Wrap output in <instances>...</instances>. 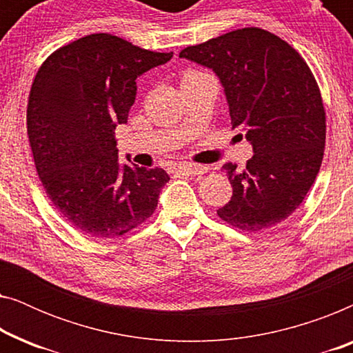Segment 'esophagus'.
<instances>
[{
  "label": "esophagus",
  "mask_w": 353,
  "mask_h": 353,
  "mask_svg": "<svg viewBox=\"0 0 353 353\" xmlns=\"http://www.w3.org/2000/svg\"><path fill=\"white\" fill-rule=\"evenodd\" d=\"M173 172L175 173H183V175L188 176H197V175H204L207 172L205 165H192V163H186V165H176L173 167Z\"/></svg>",
  "instance_id": "esophagus-1"
}]
</instances>
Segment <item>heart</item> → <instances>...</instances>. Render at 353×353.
<instances>
[{"label":"heart","mask_w":353,"mask_h":353,"mask_svg":"<svg viewBox=\"0 0 353 353\" xmlns=\"http://www.w3.org/2000/svg\"><path fill=\"white\" fill-rule=\"evenodd\" d=\"M197 70H186L185 74H183V77H186V75H192V74H196Z\"/></svg>","instance_id":"obj_1"}]
</instances>
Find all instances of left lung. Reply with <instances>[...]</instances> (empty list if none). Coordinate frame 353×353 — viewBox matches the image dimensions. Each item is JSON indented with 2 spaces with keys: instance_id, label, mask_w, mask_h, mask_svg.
<instances>
[{
  "instance_id": "left-lung-1",
  "label": "left lung",
  "mask_w": 353,
  "mask_h": 353,
  "mask_svg": "<svg viewBox=\"0 0 353 353\" xmlns=\"http://www.w3.org/2000/svg\"><path fill=\"white\" fill-rule=\"evenodd\" d=\"M209 67L225 88L233 128L245 132L254 156L243 172L225 163L233 196L216 210L234 228L259 233L286 220L320 172L326 112L310 67L291 45L248 27L181 50Z\"/></svg>"
}]
</instances>
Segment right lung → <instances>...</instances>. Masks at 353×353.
I'll use <instances>...</instances> for the list:
<instances>
[{"label":"right lung","instance_id":"1","mask_svg":"<svg viewBox=\"0 0 353 353\" xmlns=\"http://www.w3.org/2000/svg\"><path fill=\"white\" fill-rule=\"evenodd\" d=\"M109 33H93L48 56L32 83L27 133L52 205L83 233L119 238L144 223L170 176L120 165L114 130L127 123L137 79L170 61Z\"/></svg>","mask_w":353,"mask_h":353}]
</instances>
